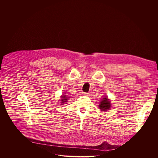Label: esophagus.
Masks as SVG:
<instances>
[{"label":"esophagus","mask_w":158,"mask_h":158,"mask_svg":"<svg viewBox=\"0 0 158 158\" xmlns=\"http://www.w3.org/2000/svg\"><path fill=\"white\" fill-rule=\"evenodd\" d=\"M82 94L83 95H85V96H88L89 94H88V93H85V92H82Z\"/></svg>","instance_id":"esophagus-1"}]
</instances>
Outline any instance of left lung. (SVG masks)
Instances as JSON below:
<instances>
[{
	"label": "left lung",
	"instance_id": "left-lung-1",
	"mask_svg": "<svg viewBox=\"0 0 158 158\" xmlns=\"http://www.w3.org/2000/svg\"><path fill=\"white\" fill-rule=\"evenodd\" d=\"M111 107V103L107 96L103 97L99 103V108L102 111H108Z\"/></svg>",
	"mask_w": 158,
	"mask_h": 158
}]
</instances>
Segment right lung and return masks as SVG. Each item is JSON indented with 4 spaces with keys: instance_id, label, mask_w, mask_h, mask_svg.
Listing matches in <instances>:
<instances>
[{
    "instance_id": "add662e5",
    "label": "right lung",
    "mask_w": 158,
    "mask_h": 158,
    "mask_svg": "<svg viewBox=\"0 0 158 158\" xmlns=\"http://www.w3.org/2000/svg\"><path fill=\"white\" fill-rule=\"evenodd\" d=\"M68 97L67 95H66L65 94H63L62 96H60V99H59L60 100V103H62L61 105H63L64 103H66V102H68Z\"/></svg>"
}]
</instances>
